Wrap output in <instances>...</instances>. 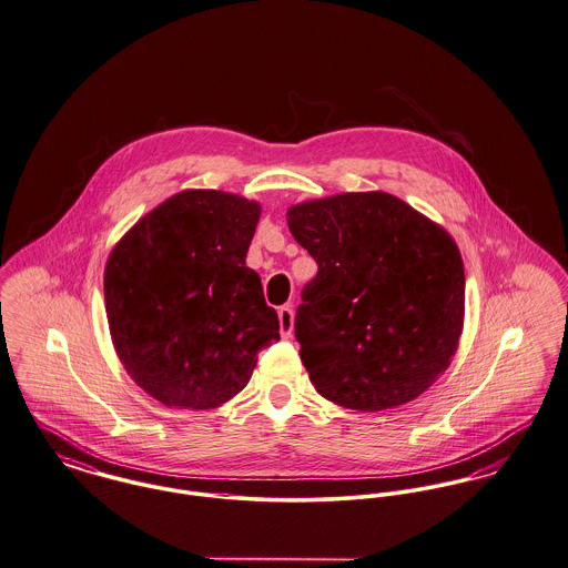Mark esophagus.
Here are the masks:
<instances>
[{
    "label": "esophagus",
    "mask_w": 568,
    "mask_h": 568,
    "mask_svg": "<svg viewBox=\"0 0 568 568\" xmlns=\"http://www.w3.org/2000/svg\"><path fill=\"white\" fill-rule=\"evenodd\" d=\"M278 328H281L283 338H290L294 333V308L292 306L278 308Z\"/></svg>",
    "instance_id": "34e87169"
}]
</instances>
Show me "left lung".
<instances>
[{
  "mask_svg": "<svg viewBox=\"0 0 568 568\" xmlns=\"http://www.w3.org/2000/svg\"><path fill=\"white\" fill-rule=\"evenodd\" d=\"M287 225L317 262L296 313L315 390L358 412L420 397L464 333L466 274L453 235L384 191L302 201Z\"/></svg>",
  "mask_w": 568,
  "mask_h": 568,
  "instance_id": "left-lung-1",
  "label": "left lung"
}]
</instances>
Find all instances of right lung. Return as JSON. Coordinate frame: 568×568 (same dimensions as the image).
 I'll return each mask as SVG.
<instances>
[{
	"label": "right lung",
	"mask_w": 568,
	"mask_h": 568,
	"mask_svg": "<svg viewBox=\"0 0 568 568\" xmlns=\"http://www.w3.org/2000/svg\"><path fill=\"white\" fill-rule=\"evenodd\" d=\"M262 205L189 189L141 216L109 253L104 308L120 363L168 407L214 409L248 384L278 317L246 253Z\"/></svg>",
	"instance_id": "obj_1"
}]
</instances>
